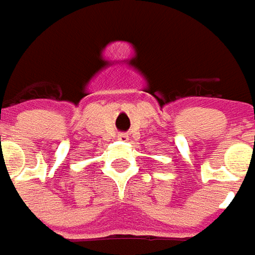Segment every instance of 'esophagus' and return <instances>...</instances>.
I'll list each match as a JSON object with an SVG mask.
<instances>
[{
    "label": "esophagus",
    "mask_w": 255,
    "mask_h": 255,
    "mask_svg": "<svg viewBox=\"0 0 255 255\" xmlns=\"http://www.w3.org/2000/svg\"><path fill=\"white\" fill-rule=\"evenodd\" d=\"M118 140H122V141H128V140H129V136H128L126 133H119Z\"/></svg>",
    "instance_id": "obj_1"
}]
</instances>
